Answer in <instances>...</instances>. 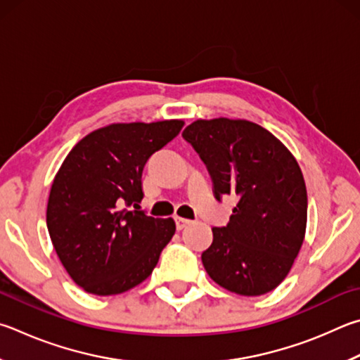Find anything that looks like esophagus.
I'll return each instance as SVG.
<instances>
[{
    "label": "esophagus",
    "instance_id": "esophagus-1",
    "mask_svg": "<svg viewBox=\"0 0 360 360\" xmlns=\"http://www.w3.org/2000/svg\"><path fill=\"white\" fill-rule=\"evenodd\" d=\"M174 221H176V228H178V230H182V228L191 225V220L184 219V217H174Z\"/></svg>",
    "mask_w": 360,
    "mask_h": 360
}]
</instances>
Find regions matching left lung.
<instances>
[{
	"label": "left lung",
	"instance_id": "8db88e82",
	"mask_svg": "<svg viewBox=\"0 0 360 360\" xmlns=\"http://www.w3.org/2000/svg\"><path fill=\"white\" fill-rule=\"evenodd\" d=\"M182 136L205 162L214 197H238L228 225L212 228V244L201 253L209 277L240 296L276 290L305 238L307 188L297 160L269 130L245 120H197Z\"/></svg>",
	"mask_w": 360,
	"mask_h": 360
}]
</instances>
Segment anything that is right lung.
<instances>
[{
	"instance_id": "obj_1",
	"label": "right lung",
	"mask_w": 360,
	"mask_h": 360,
	"mask_svg": "<svg viewBox=\"0 0 360 360\" xmlns=\"http://www.w3.org/2000/svg\"><path fill=\"white\" fill-rule=\"evenodd\" d=\"M182 126L181 120L110 124L78 141L58 169L47 228L64 269L86 292L112 296L140 285L172 240L174 220L149 217L139 202L148 159Z\"/></svg>"
}]
</instances>
